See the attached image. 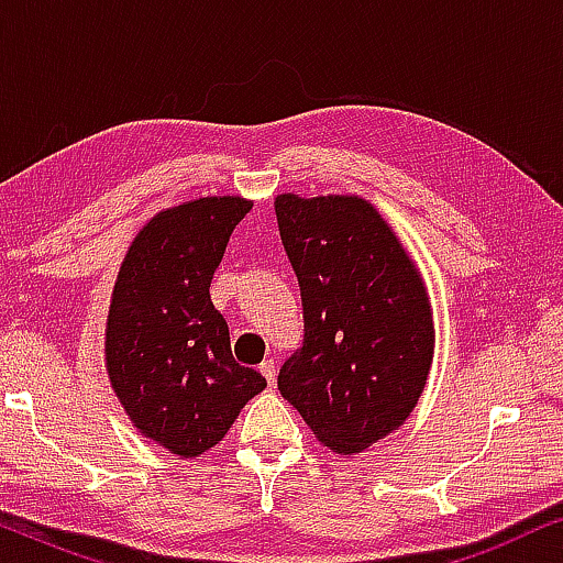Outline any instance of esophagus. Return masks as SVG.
I'll return each instance as SVG.
<instances>
[{
	"label": "esophagus",
	"instance_id": "34e87169",
	"mask_svg": "<svg viewBox=\"0 0 563 563\" xmlns=\"http://www.w3.org/2000/svg\"><path fill=\"white\" fill-rule=\"evenodd\" d=\"M258 372L264 374V379L268 382V387H274V382H276V366H274V361H264V364L258 366Z\"/></svg>",
	"mask_w": 563,
	"mask_h": 563
}]
</instances>
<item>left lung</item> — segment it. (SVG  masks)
I'll return each instance as SVG.
<instances>
[{
    "mask_svg": "<svg viewBox=\"0 0 563 563\" xmlns=\"http://www.w3.org/2000/svg\"><path fill=\"white\" fill-rule=\"evenodd\" d=\"M305 310L279 391L341 456L405 426L435 351L428 287L382 212L358 195L274 199Z\"/></svg>",
    "mask_w": 563,
    "mask_h": 563,
    "instance_id": "left-lung-1",
    "label": "left lung"
}]
</instances>
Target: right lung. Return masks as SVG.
<instances>
[{"label": "right lung", "instance_id": "add662e5", "mask_svg": "<svg viewBox=\"0 0 563 563\" xmlns=\"http://www.w3.org/2000/svg\"><path fill=\"white\" fill-rule=\"evenodd\" d=\"M253 202L199 197L153 214L130 243L104 328L107 376L137 433L181 459L218 445L266 379L235 364L210 284Z\"/></svg>", "mask_w": 563, "mask_h": 563}]
</instances>
